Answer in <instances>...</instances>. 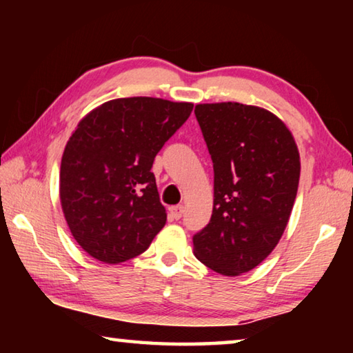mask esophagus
<instances>
[{
  "instance_id": "esophagus-1",
  "label": "esophagus",
  "mask_w": 353,
  "mask_h": 353,
  "mask_svg": "<svg viewBox=\"0 0 353 353\" xmlns=\"http://www.w3.org/2000/svg\"><path fill=\"white\" fill-rule=\"evenodd\" d=\"M170 213L174 219H181L182 214H183V207L182 205H172L170 208Z\"/></svg>"
}]
</instances>
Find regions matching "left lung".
I'll return each mask as SVG.
<instances>
[{
    "label": "left lung",
    "instance_id": "8db88e82",
    "mask_svg": "<svg viewBox=\"0 0 353 353\" xmlns=\"http://www.w3.org/2000/svg\"><path fill=\"white\" fill-rule=\"evenodd\" d=\"M214 172L213 213L193 236L194 255L223 276L259 266L283 235L301 176L296 141L282 119L240 103L194 109Z\"/></svg>",
    "mask_w": 353,
    "mask_h": 353
}]
</instances>
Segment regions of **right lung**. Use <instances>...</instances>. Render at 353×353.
Instances as JSON below:
<instances>
[{
    "label": "right lung",
    "instance_id": "right-lung-1",
    "mask_svg": "<svg viewBox=\"0 0 353 353\" xmlns=\"http://www.w3.org/2000/svg\"><path fill=\"white\" fill-rule=\"evenodd\" d=\"M193 104L160 98L112 99L81 119L65 146L61 202L77 244L99 261L145 252L166 212L151 171L155 155Z\"/></svg>",
    "mask_w": 353,
    "mask_h": 353
}]
</instances>
